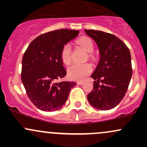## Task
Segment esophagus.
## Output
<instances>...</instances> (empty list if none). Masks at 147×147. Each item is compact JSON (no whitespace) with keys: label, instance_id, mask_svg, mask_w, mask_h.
<instances>
[{"label":"esophagus","instance_id":"obj_1","mask_svg":"<svg viewBox=\"0 0 147 147\" xmlns=\"http://www.w3.org/2000/svg\"><path fill=\"white\" fill-rule=\"evenodd\" d=\"M84 82H77V84L78 85H82V84H84Z\"/></svg>","mask_w":147,"mask_h":147}]
</instances>
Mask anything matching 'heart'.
<instances>
[{"label": "heart", "mask_w": 147, "mask_h": 147, "mask_svg": "<svg viewBox=\"0 0 147 147\" xmlns=\"http://www.w3.org/2000/svg\"><path fill=\"white\" fill-rule=\"evenodd\" d=\"M77 43L86 52H88V57L89 59H92L94 58V55L90 53L94 50V43L91 38L86 36L81 37L77 41ZM61 58L63 63L65 65H68L71 61V46L68 43L64 45L62 48ZM92 70V65L90 63H74L68 68V76L72 80L82 81L90 75Z\"/></svg>", "instance_id": "b5f03b06"}]
</instances>
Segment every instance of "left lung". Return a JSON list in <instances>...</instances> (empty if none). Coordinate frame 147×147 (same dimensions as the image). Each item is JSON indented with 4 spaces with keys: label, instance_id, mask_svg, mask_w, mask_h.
Instances as JSON below:
<instances>
[{
    "label": "left lung",
    "instance_id": "8db88e82",
    "mask_svg": "<svg viewBox=\"0 0 147 147\" xmlns=\"http://www.w3.org/2000/svg\"><path fill=\"white\" fill-rule=\"evenodd\" d=\"M84 31L96 42L100 53L91 75L95 81L88 100L99 110H110L119 104L129 88L133 74L131 53L125 43L113 34L99 30Z\"/></svg>",
    "mask_w": 147,
    "mask_h": 147
}]
</instances>
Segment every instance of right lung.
Listing matches in <instances>:
<instances>
[{
  "instance_id": "1",
  "label": "right lung",
  "mask_w": 147,
  "mask_h": 147,
  "mask_svg": "<svg viewBox=\"0 0 147 147\" xmlns=\"http://www.w3.org/2000/svg\"><path fill=\"white\" fill-rule=\"evenodd\" d=\"M79 30L61 29L44 33L30 43L22 59L21 80L30 101L43 111H55L66 102L76 82L56 80L66 75L61 58L64 45Z\"/></svg>"
}]
</instances>
